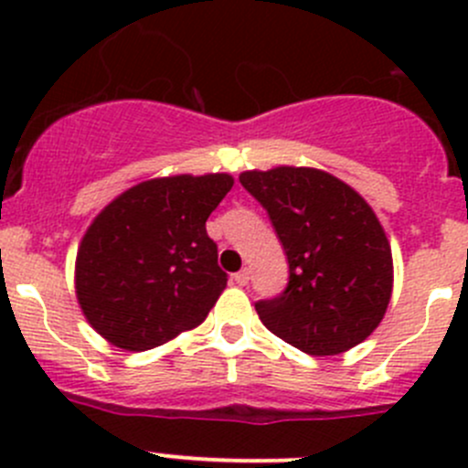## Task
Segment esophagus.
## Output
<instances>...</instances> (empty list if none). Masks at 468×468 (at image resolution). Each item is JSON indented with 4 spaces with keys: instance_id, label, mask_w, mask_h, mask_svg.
<instances>
[{
    "instance_id": "esophagus-1",
    "label": "esophagus",
    "mask_w": 468,
    "mask_h": 468,
    "mask_svg": "<svg viewBox=\"0 0 468 468\" xmlns=\"http://www.w3.org/2000/svg\"><path fill=\"white\" fill-rule=\"evenodd\" d=\"M233 278H235V282H238V285H247L249 278H251V269H249V267H242V269H239L238 273H235Z\"/></svg>"
}]
</instances>
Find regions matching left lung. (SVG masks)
<instances>
[{"label": "left lung", "mask_w": 468, "mask_h": 468, "mask_svg": "<svg viewBox=\"0 0 468 468\" xmlns=\"http://www.w3.org/2000/svg\"><path fill=\"white\" fill-rule=\"evenodd\" d=\"M239 183L267 210L290 264L285 290L256 303L261 322L308 356H337L365 342L385 317L394 281L371 206L313 167L244 172Z\"/></svg>", "instance_id": "left-lung-1"}]
</instances>
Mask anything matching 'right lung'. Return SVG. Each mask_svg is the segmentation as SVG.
Masks as SVG:
<instances>
[{
	"mask_svg": "<svg viewBox=\"0 0 468 468\" xmlns=\"http://www.w3.org/2000/svg\"><path fill=\"white\" fill-rule=\"evenodd\" d=\"M233 187L229 174L151 178L111 201L77 256V299L101 337L146 351L197 328L224 292L206 219Z\"/></svg>",
	"mask_w": 468,
	"mask_h": 468,
	"instance_id": "right-lung-1",
	"label": "right lung"
}]
</instances>
